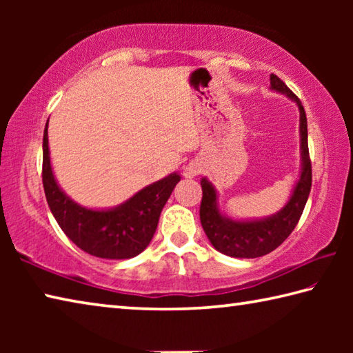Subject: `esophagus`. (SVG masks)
<instances>
[{"label": "esophagus", "mask_w": 353, "mask_h": 353, "mask_svg": "<svg viewBox=\"0 0 353 353\" xmlns=\"http://www.w3.org/2000/svg\"><path fill=\"white\" fill-rule=\"evenodd\" d=\"M202 171V166L199 162H196V160H191L188 165H185L183 168V176L188 177V179H193L199 174Z\"/></svg>", "instance_id": "esophagus-1"}]
</instances>
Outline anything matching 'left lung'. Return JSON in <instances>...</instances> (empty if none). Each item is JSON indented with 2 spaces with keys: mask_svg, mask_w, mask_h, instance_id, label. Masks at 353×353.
<instances>
[{
  "mask_svg": "<svg viewBox=\"0 0 353 353\" xmlns=\"http://www.w3.org/2000/svg\"><path fill=\"white\" fill-rule=\"evenodd\" d=\"M271 88L291 98L301 112L302 171L286 205L270 218L259 221H234L221 214L216 204L218 194L213 185L205 177L201 181L202 201L199 216L202 229L214 249L235 259H256L277 249L294 230L305 208L310 190H312V160L308 152L305 110L301 99L276 74H271Z\"/></svg>",
  "mask_w": 353,
  "mask_h": 353,
  "instance_id": "8db88e82",
  "label": "left lung"
}]
</instances>
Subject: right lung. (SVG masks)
Instances as JSON below:
<instances>
[{"instance_id":"right-lung-1","label":"right lung","mask_w":353,"mask_h":353,"mask_svg":"<svg viewBox=\"0 0 353 353\" xmlns=\"http://www.w3.org/2000/svg\"><path fill=\"white\" fill-rule=\"evenodd\" d=\"M43 188L52 216L63 234L83 252L99 259H132L148 248L160 213L181 176L172 172L148 185L124 204L110 210H90L71 201L52 174L48 148V123L43 132Z\"/></svg>"}]
</instances>
